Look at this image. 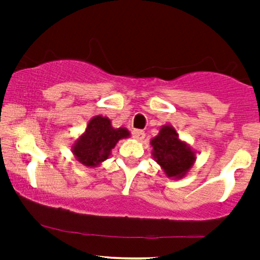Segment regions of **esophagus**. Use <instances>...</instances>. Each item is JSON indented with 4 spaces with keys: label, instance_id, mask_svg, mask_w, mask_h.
Segmentation results:
<instances>
[{
    "label": "esophagus",
    "instance_id": "1",
    "mask_svg": "<svg viewBox=\"0 0 260 260\" xmlns=\"http://www.w3.org/2000/svg\"><path fill=\"white\" fill-rule=\"evenodd\" d=\"M133 137L137 141H142L145 137V134H144V131H142V130H134Z\"/></svg>",
    "mask_w": 260,
    "mask_h": 260
}]
</instances>
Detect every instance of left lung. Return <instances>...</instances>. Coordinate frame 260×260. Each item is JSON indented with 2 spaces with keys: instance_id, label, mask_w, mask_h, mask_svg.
<instances>
[{
  "instance_id": "8db88e82",
  "label": "left lung",
  "mask_w": 260,
  "mask_h": 260,
  "mask_svg": "<svg viewBox=\"0 0 260 260\" xmlns=\"http://www.w3.org/2000/svg\"><path fill=\"white\" fill-rule=\"evenodd\" d=\"M150 145L152 157L169 179H182L197 161V151L181 140L175 127L170 124L162 125L157 136L150 140Z\"/></svg>"
}]
</instances>
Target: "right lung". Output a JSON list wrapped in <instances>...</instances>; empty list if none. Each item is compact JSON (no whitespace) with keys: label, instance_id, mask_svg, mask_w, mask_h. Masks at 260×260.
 Instances as JSON below:
<instances>
[{"label":"right lung","instance_id":"add662e5","mask_svg":"<svg viewBox=\"0 0 260 260\" xmlns=\"http://www.w3.org/2000/svg\"><path fill=\"white\" fill-rule=\"evenodd\" d=\"M130 137L125 127H113L108 117L94 116L90 119L86 129L73 142L71 150L81 165L95 168L108 159L118 141Z\"/></svg>","mask_w":260,"mask_h":260}]
</instances>
